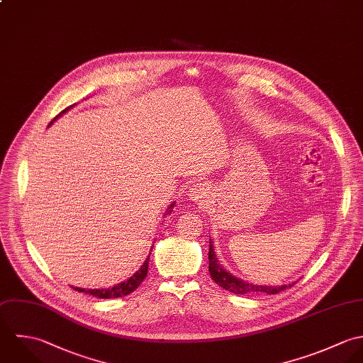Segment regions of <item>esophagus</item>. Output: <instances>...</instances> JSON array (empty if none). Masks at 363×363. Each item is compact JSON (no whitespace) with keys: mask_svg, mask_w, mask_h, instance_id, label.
<instances>
[{"mask_svg":"<svg viewBox=\"0 0 363 363\" xmlns=\"http://www.w3.org/2000/svg\"><path fill=\"white\" fill-rule=\"evenodd\" d=\"M211 196V189L209 186L205 184V182H199V184H195L191 191H189V198L191 201L194 202H198V203H205L208 202Z\"/></svg>","mask_w":363,"mask_h":363,"instance_id":"esophagus-1","label":"esophagus"}]
</instances>
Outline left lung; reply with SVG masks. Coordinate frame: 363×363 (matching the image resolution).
Listing matches in <instances>:
<instances>
[{
    "label": "left lung",
    "mask_w": 363,
    "mask_h": 363,
    "mask_svg": "<svg viewBox=\"0 0 363 363\" xmlns=\"http://www.w3.org/2000/svg\"><path fill=\"white\" fill-rule=\"evenodd\" d=\"M209 272L212 275V279L221 286L223 289L228 290L234 294H251V293H267V294H277L282 290L291 288V285L284 286H262V285H252L248 282H242L241 279H237L235 277L230 275L227 271L223 269V267L218 264V257L213 250L212 241H209Z\"/></svg>",
    "instance_id": "left-lung-1"
}]
</instances>
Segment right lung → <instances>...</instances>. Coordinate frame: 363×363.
I'll return each mask as SVG.
<instances>
[{"mask_svg":"<svg viewBox=\"0 0 363 363\" xmlns=\"http://www.w3.org/2000/svg\"><path fill=\"white\" fill-rule=\"evenodd\" d=\"M67 109H65L62 113H65ZM62 113H59L55 119H57ZM50 125H52V122H50ZM172 206H174V203L168 209H171ZM168 213H171V211H167V215ZM148 262H150V255L147 257V259H145V264L142 265V268L133 277H130L128 281H125L122 284H118L113 288H109V289H81V288H74V289L77 290V291H84L86 294H92V296H95L98 298H116V297L128 296L132 291L138 289L140 286V284L145 281V278L147 277V271H148Z\"/></svg>","mask_w":363,"mask_h":363,"instance_id":"right-lung-1","label":"right lung"}]
</instances>
